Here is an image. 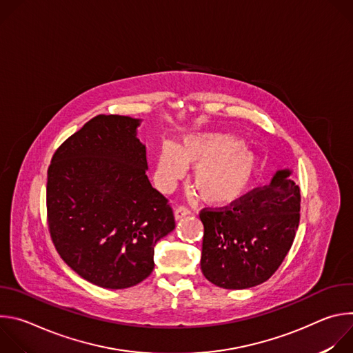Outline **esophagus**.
Instances as JSON below:
<instances>
[{
	"label": "esophagus",
	"instance_id": "1",
	"mask_svg": "<svg viewBox=\"0 0 353 353\" xmlns=\"http://www.w3.org/2000/svg\"><path fill=\"white\" fill-rule=\"evenodd\" d=\"M190 212H191L190 208H187V207H184V205L176 207V208H174V218L179 221V219H181V218L190 215Z\"/></svg>",
	"mask_w": 353,
	"mask_h": 353
}]
</instances>
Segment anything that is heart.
<instances>
[{
	"instance_id": "heart-1",
	"label": "heart",
	"mask_w": 353,
	"mask_h": 353,
	"mask_svg": "<svg viewBox=\"0 0 353 353\" xmlns=\"http://www.w3.org/2000/svg\"><path fill=\"white\" fill-rule=\"evenodd\" d=\"M195 168L194 187L205 203L226 205L243 196L253 184L260 159L244 141L222 132H196L185 135L181 143L165 141L157 157L155 184L169 192Z\"/></svg>"
}]
</instances>
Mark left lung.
Returning a JSON list of instances; mask_svg holds the SVG:
<instances>
[{
	"label": "left lung",
	"mask_w": 353,
	"mask_h": 353,
	"mask_svg": "<svg viewBox=\"0 0 353 353\" xmlns=\"http://www.w3.org/2000/svg\"><path fill=\"white\" fill-rule=\"evenodd\" d=\"M278 170L228 207L204 208L201 270L223 289H247L270 279L293 244L300 221V188Z\"/></svg>",
	"instance_id": "obj_1"
}]
</instances>
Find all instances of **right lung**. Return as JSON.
<instances>
[{
    "mask_svg": "<svg viewBox=\"0 0 353 353\" xmlns=\"http://www.w3.org/2000/svg\"><path fill=\"white\" fill-rule=\"evenodd\" d=\"M138 125L99 114L59 146L47 170V225L57 253L106 289L148 278L155 244L176 226L168 198L148 180Z\"/></svg>",
    "mask_w": 353,
    "mask_h": 353,
    "instance_id": "1",
    "label": "right lung"
}]
</instances>
